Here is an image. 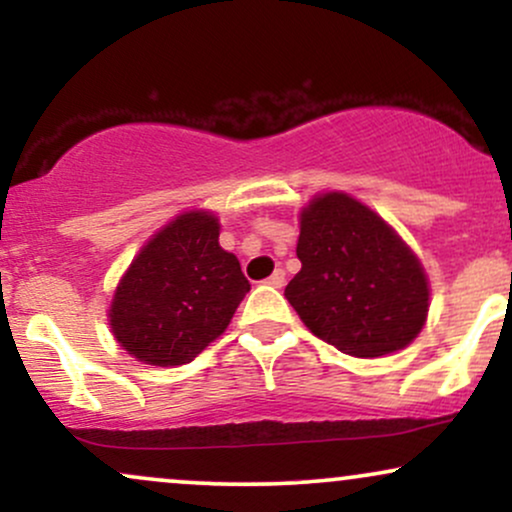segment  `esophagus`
I'll return each instance as SVG.
<instances>
[{"label": "esophagus", "instance_id": "esophagus-1", "mask_svg": "<svg viewBox=\"0 0 512 512\" xmlns=\"http://www.w3.org/2000/svg\"><path fill=\"white\" fill-rule=\"evenodd\" d=\"M284 269H276V272H272V276H269L267 281H264V284H269V286H274V289H281V286H284Z\"/></svg>", "mask_w": 512, "mask_h": 512}]
</instances>
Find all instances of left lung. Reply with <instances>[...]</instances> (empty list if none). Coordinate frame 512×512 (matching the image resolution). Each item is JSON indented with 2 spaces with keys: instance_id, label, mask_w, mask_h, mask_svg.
I'll return each mask as SVG.
<instances>
[{
  "instance_id": "1",
  "label": "left lung",
  "mask_w": 512,
  "mask_h": 512,
  "mask_svg": "<svg viewBox=\"0 0 512 512\" xmlns=\"http://www.w3.org/2000/svg\"><path fill=\"white\" fill-rule=\"evenodd\" d=\"M298 272L286 286L315 337L342 354L375 358L404 349L428 313L419 260L375 211L330 192L301 214Z\"/></svg>"
}]
</instances>
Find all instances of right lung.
<instances>
[{"label":"right lung","mask_w":512,"mask_h":512,"mask_svg":"<svg viewBox=\"0 0 512 512\" xmlns=\"http://www.w3.org/2000/svg\"><path fill=\"white\" fill-rule=\"evenodd\" d=\"M250 291L236 255L221 250L219 219L190 211L156 233L117 286L115 339L151 366L195 361Z\"/></svg>","instance_id":"1"}]
</instances>
